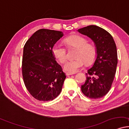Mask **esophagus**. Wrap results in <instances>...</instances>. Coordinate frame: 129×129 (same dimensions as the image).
Listing matches in <instances>:
<instances>
[{
	"mask_svg": "<svg viewBox=\"0 0 129 129\" xmlns=\"http://www.w3.org/2000/svg\"><path fill=\"white\" fill-rule=\"evenodd\" d=\"M74 73H69V72H67L66 73V75L67 76H69V75H74Z\"/></svg>",
	"mask_w": 129,
	"mask_h": 129,
	"instance_id": "obj_1",
	"label": "esophagus"
}]
</instances>
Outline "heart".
Segmentation results:
<instances>
[{
	"mask_svg": "<svg viewBox=\"0 0 129 129\" xmlns=\"http://www.w3.org/2000/svg\"><path fill=\"white\" fill-rule=\"evenodd\" d=\"M65 42L69 48L76 47L78 49L75 55L76 58L68 60L63 66V69L66 72H77L83 67L85 62L89 64L94 60L96 55V48L91 44H87L85 38L79 35L70 36L66 38ZM52 52L60 63H64L67 59V50L61 43L54 44Z\"/></svg>",
	"mask_w": 129,
	"mask_h": 129,
	"instance_id": "heart-1",
	"label": "heart"
}]
</instances>
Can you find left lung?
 I'll list each match as a JSON object with an SVG mask.
<instances>
[{"mask_svg": "<svg viewBox=\"0 0 129 129\" xmlns=\"http://www.w3.org/2000/svg\"><path fill=\"white\" fill-rule=\"evenodd\" d=\"M77 31L90 38L96 50V60L87 71L86 80L81 85V91L88 98H101L108 93L115 77L118 62L115 41L109 32L94 25Z\"/></svg>", "mask_w": 129, "mask_h": 129, "instance_id": "obj_1", "label": "left lung"}]
</instances>
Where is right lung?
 Masks as SVG:
<instances>
[{"mask_svg": "<svg viewBox=\"0 0 129 129\" xmlns=\"http://www.w3.org/2000/svg\"><path fill=\"white\" fill-rule=\"evenodd\" d=\"M63 35L62 31L42 28L33 33L24 47V82L28 92L38 101H52L61 91L66 77L52 49Z\"/></svg>", "mask_w": 129, "mask_h": 129, "instance_id": "add662e5", "label": "right lung"}]
</instances>
